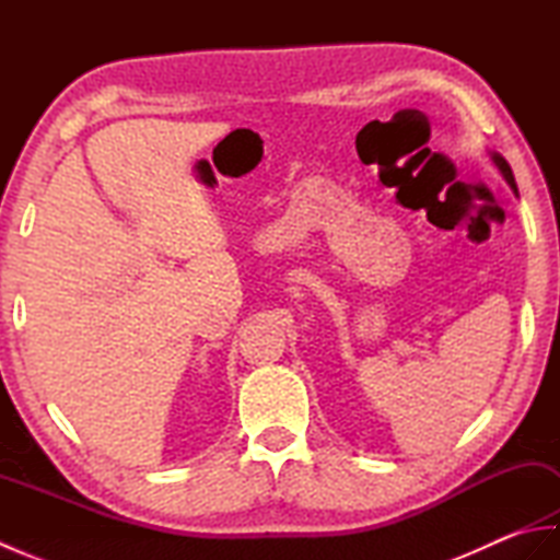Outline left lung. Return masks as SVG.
Here are the masks:
<instances>
[{"instance_id":"8db88e82","label":"left lung","mask_w":560,"mask_h":560,"mask_svg":"<svg viewBox=\"0 0 560 560\" xmlns=\"http://www.w3.org/2000/svg\"><path fill=\"white\" fill-rule=\"evenodd\" d=\"M493 163L498 165V171L503 173V177H505V183L510 185V189H513V192L517 195V183H515V175H513V168H510V165H508V161H505L503 156H498V153H493Z\"/></svg>"}]
</instances>
